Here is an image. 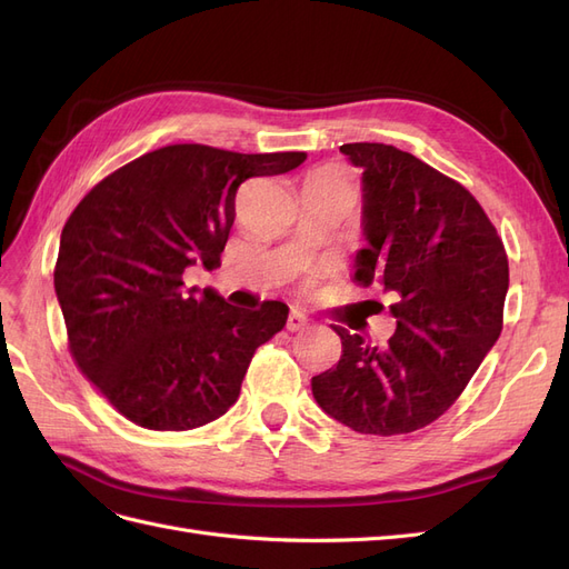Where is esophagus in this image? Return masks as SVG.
Here are the masks:
<instances>
[{"instance_id":"1","label":"esophagus","mask_w":569,"mask_h":569,"mask_svg":"<svg viewBox=\"0 0 569 569\" xmlns=\"http://www.w3.org/2000/svg\"><path fill=\"white\" fill-rule=\"evenodd\" d=\"M308 325H311V318H308V316L301 313V311H297V308L289 313V320H287V330H289V332H301V330H306Z\"/></svg>"}]
</instances>
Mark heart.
Instances as JSON below:
<instances>
[{"instance_id":"1","label":"heart","mask_w":569,"mask_h":569,"mask_svg":"<svg viewBox=\"0 0 569 569\" xmlns=\"http://www.w3.org/2000/svg\"><path fill=\"white\" fill-rule=\"evenodd\" d=\"M311 178H320V180H327V182H337V184H343V187H349V182H351L349 170L341 168V166L318 168Z\"/></svg>"}]
</instances>
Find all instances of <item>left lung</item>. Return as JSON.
<instances>
[{"mask_svg": "<svg viewBox=\"0 0 569 569\" xmlns=\"http://www.w3.org/2000/svg\"><path fill=\"white\" fill-rule=\"evenodd\" d=\"M339 149L363 168L368 247L353 280L391 291L396 332L377 347L335 325L341 360L313 377V396L353 432L408 435L456 403L501 335L508 253L453 178L391 144Z\"/></svg>", "mask_w": 569, "mask_h": 569, "instance_id": "8db88e82", "label": "left lung"}]
</instances>
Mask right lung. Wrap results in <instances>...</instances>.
<instances>
[{"mask_svg": "<svg viewBox=\"0 0 569 569\" xmlns=\"http://www.w3.org/2000/svg\"><path fill=\"white\" fill-rule=\"evenodd\" d=\"M303 161V151L168 144L113 170L68 216L54 266L68 351L120 416L187 432L239 399L289 308H237L211 289L194 297L182 272L220 266L239 184Z\"/></svg>", "mask_w": 569, "mask_h": 569, "instance_id": "right-lung-1", "label": "right lung"}]
</instances>
